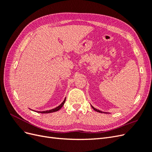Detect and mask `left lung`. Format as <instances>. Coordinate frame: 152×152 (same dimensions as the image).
I'll return each instance as SVG.
<instances>
[{"label":"left lung","mask_w":152,"mask_h":152,"mask_svg":"<svg viewBox=\"0 0 152 152\" xmlns=\"http://www.w3.org/2000/svg\"><path fill=\"white\" fill-rule=\"evenodd\" d=\"M91 107H92V108H93L94 110H95V111H96V112H101V113H102V112H101L100 111V110H97V109H96L95 108H94L93 107V106H91Z\"/></svg>","instance_id":"8db88e82"}]
</instances>
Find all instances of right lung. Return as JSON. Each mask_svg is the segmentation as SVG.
I'll return each mask as SVG.
<instances>
[{
	"label": "right lung",
	"instance_id": "right-lung-1",
	"mask_svg": "<svg viewBox=\"0 0 152 152\" xmlns=\"http://www.w3.org/2000/svg\"><path fill=\"white\" fill-rule=\"evenodd\" d=\"M65 100H66V98L65 99V100L63 101V103H62L60 105L58 106V107L55 108H54V109L50 110H47V111H43V112H38V113H52V112H57V111H58V110H59V109H61V107H62L63 106L64 103H65Z\"/></svg>",
	"mask_w": 152,
	"mask_h": 152
}]
</instances>
